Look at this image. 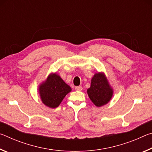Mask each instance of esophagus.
Returning <instances> with one entry per match:
<instances>
[{"mask_svg": "<svg viewBox=\"0 0 152 152\" xmlns=\"http://www.w3.org/2000/svg\"><path fill=\"white\" fill-rule=\"evenodd\" d=\"M75 89L76 90V91H81L82 90V86H76L75 87Z\"/></svg>", "mask_w": 152, "mask_h": 152, "instance_id": "34e87169", "label": "esophagus"}]
</instances>
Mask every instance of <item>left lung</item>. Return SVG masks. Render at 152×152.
Returning <instances> with one entry per match:
<instances>
[{"label": "left lung", "instance_id": "left-lung-1", "mask_svg": "<svg viewBox=\"0 0 152 152\" xmlns=\"http://www.w3.org/2000/svg\"><path fill=\"white\" fill-rule=\"evenodd\" d=\"M87 93L92 102L100 107L110 101L113 91L104 74L98 73L92 78L91 87L87 90Z\"/></svg>", "mask_w": 152, "mask_h": 152}]
</instances>
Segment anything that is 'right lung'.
I'll list each match as a JSON object with an SVG mask.
<instances>
[{
	"label": "right lung",
	"instance_id": "obj_1",
	"mask_svg": "<svg viewBox=\"0 0 152 152\" xmlns=\"http://www.w3.org/2000/svg\"><path fill=\"white\" fill-rule=\"evenodd\" d=\"M71 91L70 87L56 74H50L39 87L43 103L52 109L58 107L66 95Z\"/></svg>",
	"mask_w": 152,
	"mask_h": 152
}]
</instances>
